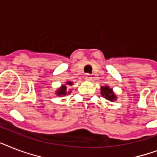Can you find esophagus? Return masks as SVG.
Here are the masks:
<instances>
[{
    "mask_svg": "<svg viewBox=\"0 0 157 157\" xmlns=\"http://www.w3.org/2000/svg\"><path fill=\"white\" fill-rule=\"evenodd\" d=\"M85 80H91L92 77H91V76H90V75L89 74V73H87V74L85 75Z\"/></svg>",
    "mask_w": 157,
    "mask_h": 157,
    "instance_id": "esophagus-1",
    "label": "esophagus"
}]
</instances>
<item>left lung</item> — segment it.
<instances>
[{
  "mask_svg": "<svg viewBox=\"0 0 157 157\" xmlns=\"http://www.w3.org/2000/svg\"><path fill=\"white\" fill-rule=\"evenodd\" d=\"M101 95H102L103 97H105L107 100H109L112 101H114L116 99L115 95H114V94L113 93L111 89H109V86L101 87Z\"/></svg>",
  "mask_w": 157,
  "mask_h": 157,
  "instance_id": "left-lung-1",
  "label": "left lung"
}]
</instances>
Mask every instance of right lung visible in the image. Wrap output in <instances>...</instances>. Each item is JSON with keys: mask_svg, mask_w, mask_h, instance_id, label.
Listing matches in <instances>:
<instances>
[{"mask_svg": "<svg viewBox=\"0 0 157 157\" xmlns=\"http://www.w3.org/2000/svg\"><path fill=\"white\" fill-rule=\"evenodd\" d=\"M67 85H72V82H67ZM66 90H67V87H66V86H64V85H63V86H62L61 88H59V90L56 92L57 95H59V96H61V95H66V94H67Z\"/></svg>", "mask_w": 157, "mask_h": 157, "instance_id": "right-lung-1", "label": "right lung"}]
</instances>
